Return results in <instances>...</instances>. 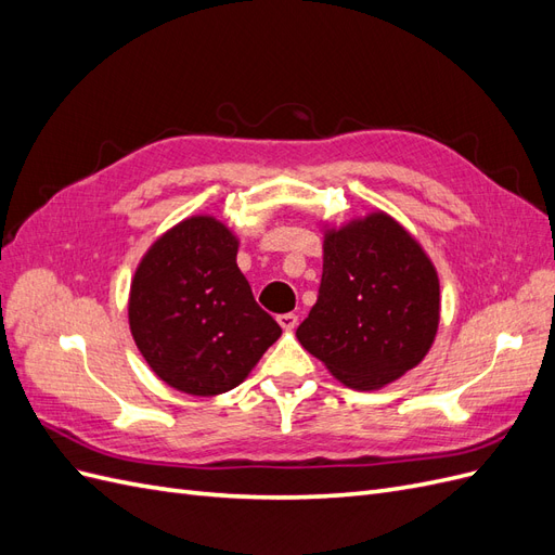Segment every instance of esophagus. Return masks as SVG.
Here are the masks:
<instances>
[{"mask_svg":"<svg viewBox=\"0 0 555 555\" xmlns=\"http://www.w3.org/2000/svg\"><path fill=\"white\" fill-rule=\"evenodd\" d=\"M278 324L284 328V331H294L296 324H298V317L294 312H284V314H278Z\"/></svg>","mask_w":555,"mask_h":555,"instance_id":"34e87169","label":"esophagus"}]
</instances>
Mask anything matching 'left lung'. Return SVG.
<instances>
[{
  "instance_id": "8db88e82",
  "label": "left lung",
  "mask_w": 555,
  "mask_h": 555,
  "mask_svg": "<svg viewBox=\"0 0 555 555\" xmlns=\"http://www.w3.org/2000/svg\"><path fill=\"white\" fill-rule=\"evenodd\" d=\"M440 326V278L384 210L324 224L319 298L296 338L357 391H377L424 361Z\"/></svg>"
}]
</instances>
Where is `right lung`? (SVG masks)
<instances>
[{
    "mask_svg": "<svg viewBox=\"0 0 555 555\" xmlns=\"http://www.w3.org/2000/svg\"><path fill=\"white\" fill-rule=\"evenodd\" d=\"M238 236L192 215L150 245L129 289V328L153 373L190 396L238 386L282 328L236 263Z\"/></svg>",
    "mask_w": 555,
    "mask_h": 555,
    "instance_id": "add662e5",
    "label": "right lung"
}]
</instances>
